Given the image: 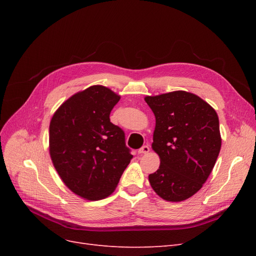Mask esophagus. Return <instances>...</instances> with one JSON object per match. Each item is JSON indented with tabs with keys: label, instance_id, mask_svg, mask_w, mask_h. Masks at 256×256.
Listing matches in <instances>:
<instances>
[{
	"label": "esophagus",
	"instance_id": "esophagus-1",
	"mask_svg": "<svg viewBox=\"0 0 256 256\" xmlns=\"http://www.w3.org/2000/svg\"><path fill=\"white\" fill-rule=\"evenodd\" d=\"M148 152H150V147L147 146V145H144L143 147H141V148L138 150V152L141 154H147Z\"/></svg>",
	"mask_w": 256,
	"mask_h": 256
}]
</instances>
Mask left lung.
I'll list each match as a JSON object with an SVG mask.
<instances>
[{"label": "left lung", "mask_w": 256, "mask_h": 256, "mask_svg": "<svg viewBox=\"0 0 256 256\" xmlns=\"http://www.w3.org/2000/svg\"><path fill=\"white\" fill-rule=\"evenodd\" d=\"M156 118L152 148L160 159L148 175L152 190L168 202L194 196L210 175L221 150L219 118L205 100L186 90L145 96Z\"/></svg>", "instance_id": "1"}]
</instances>
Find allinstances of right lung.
I'll return each mask as SVG.
<instances>
[{
	"label": "right lung",
	"mask_w": 256,
	"mask_h": 256,
	"mask_svg": "<svg viewBox=\"0 0 256 256\" xmlns=\"http://www.w3.org/2000/svg\"><path fill=\"white\" fill-rule=\"evenodd\" d=\"M120 96L102 85L76 92L54 112L49 154L66 187L88 200L111 196L132 158L124 131L110 122Z\"/></svg>",
	"instance_id": "1"
}]
</instances>
